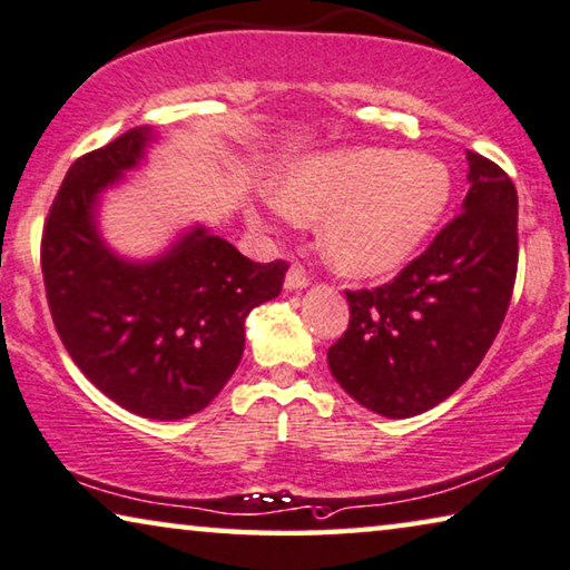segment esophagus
<instances>
[{
	"mask_svg": "<svg viewBox=\"0 0 570 570\" xmlns=\"http://www.w3.org/2000/svg\"><path fill=\"white\" fill-rule=\"evenodd\" d=\"M309 284V276L304 274V271L299 266H292L288 268V274L284 278V288L286 292H302V288H307Z\"/></svg>",
	"mask_w": 570,
	"mask_h": 570,
	"instance_id": "obj_1",
	"label": "esophagus"
}]
</instances>
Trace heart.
<instances>
[{
  "label": "heart",
  "instance_id": "heart-1",
  "mask_svg": "<svg viewBox=\"0 0 570 570\" xmlns=\"http://www.w3.org/2000/svg\"><path fill=\"white\" fill-rule=\"evenodd\" d=\"M450 197V168L430 153L355 146L292 160L271 204L284 217H322L320 245L330 266L376 278L417 256Z\"/></svg>",
  "mask_w": 570,
  "mask_h": 570
}]
</instances>
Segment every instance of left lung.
I'll list each match as a JSON object with an SVG mask.
<instances>
[{"label": "left lung", "instance_id": "obj_1", "mask_svg": "<svg viewBox=\"0 0 570 570\" xmlns=\"http://www.w3.org/2000/svg\"><path fill=\"white\" fill-rule=\"evenodd\" d=\"M463 215L392 284L345 292L351 325L327 351L355 402L404 420L445 402L494 343L517 276V189L502 168L465 153Z\"/></svg>", "mask_w": 570, "mask_h": 570}]
</instances>
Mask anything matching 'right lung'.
Masks as SVG:
<instances>
[{
  "instance_id": "1",
  "label": "right lung",
  "mask_w": 570,
  "mask_h": 570,
  "mask_svg": "<svg viewBox=\"0 0 570 570\" xmlns=\"http://www.w3.org/2000/svg\"><path fill=\"white\" fill-rule=\"evenodd\" d=\"M153 142V127H135L68 168L40 266L53 325L83 376L127 412L184 420L230 381L245 320L278 296L288 266L245 258L199 223L158 256L117 253L101 235V199L146 164Z\"/></svg>"
}]
</instances>
